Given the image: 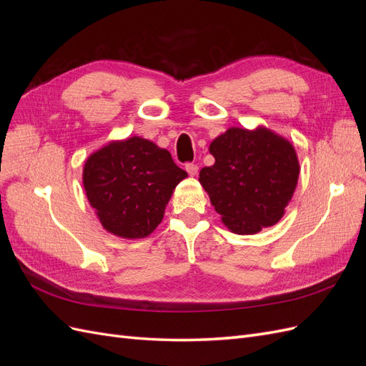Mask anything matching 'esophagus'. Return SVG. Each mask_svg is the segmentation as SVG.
I'll list each match as a JSON object with an SVG mask.
<instances>
[{
  "mask_svg": "<svg viewBox=\"0 0 366 366\" xmlns=\"http://www.w3.org/2000/svg\"><path fill=\"white\" fill-rule=\"evenodd\" d=\"M186 171H187V174H189V175L195 177L198 174V166L195 163H187L186 164Z\"/></svg>",
  "mask_w": 366,
  "mask_h": 366,
  "instance_id": "1",
  "label": "esophagus"
}]
</instances>
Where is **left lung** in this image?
Listing matches in <instances>:
<instances>
[{
    "label": "left lung",
    "mask_w": 366,
    "mask_h": 366,
    "mask_svg": "<svg viewBox=\"0 0 366 366\" xmlns=\"http://www.w3.org/2000/svg\"><path fill=\"white\" fill-rule=\"evenodd\" d=\"M209 152L215 163L198 180L229 230L253 235L278 223L301 171L292 143L264 127H232L212 140Z\"/></svg>",
    "instance_id": "8db88e82"
}]
</instances>
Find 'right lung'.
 <instances>
[{"label":"right lung","instance_id":"right-lung-1","mask_svg":"<svg viewBox=\"0 0 366 366\" xmlns=\"http://www.w3.org/2000/svg\"><path fill=\"white\" fill-rule=\"evenodd\" d=\"M187 172L169 151L142 137L109 142L85 160L82 183L102 227L137 239L162 223L166 204Z\"/></svg>","mask_w":366,"mask_h":366}]
</instances>
